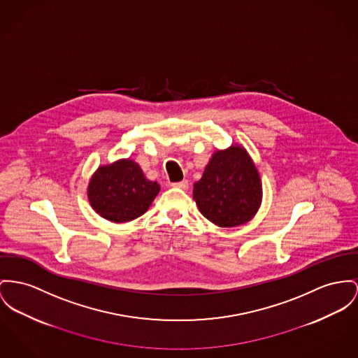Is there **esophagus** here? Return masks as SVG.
Instances as JSON below:
<instances>
[{
  "label": "esophagus",
  "mask_w": 358,
  "mask_h": 358,
  "mask_svg": "<svg viewBox=\"0 0 358 358\" xmlns=\"http://www.w3.org/2000/svg\"><path fill=\"white\" fill-rule=\"evenodd\" d=\"M172 187H178V189H182V190H187L189 189V180H182V182H178V183H172L171 185Z\"/></svg>",
  "instance_id": "esophagus-1"
}]
</instances>
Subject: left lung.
Segmentation results:
<instances>
[{"label":"left lung","instance_id":"1","mask_svg":"<svg viewBox=\"0 0 358 358\" xmlns=\"http://www.w3.org/2000/svg\"><path fill=\"white\" fill-rule=\"evenodd\" d=\"M262 194L255 163L243 145L232 143L212 155L202 178L194 183L192 198L210 222L234 228L258 213Z\"/></svg>","mask_w":358,"mask_h":358}]
</instances>
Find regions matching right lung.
<instances>
[{"label": "right lung", "instance_id": "1", "mask_svg": "<svg viewBox=\"0 0 358 358\" xmlns=\"http://www.w3.org/2000/svg\"><path fill=\"white\" fill-rule=\"evenodd\" d=\"M160 191L131 159L99 166L88 183V201L97 215L111 222H127L143 215Z\"/></svg>", "mask_w": 358, "mask_h": 358}]
</instances>
